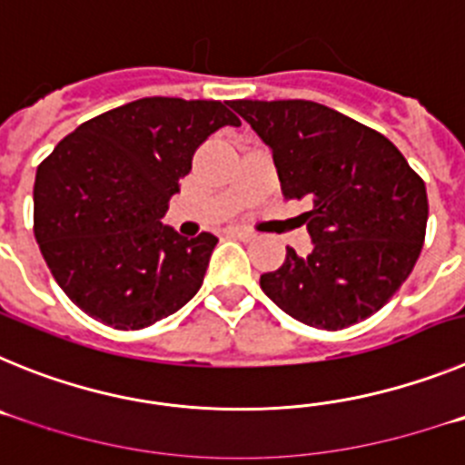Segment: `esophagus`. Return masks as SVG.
Masks as SVG:
<instances>
[{
	"mask_svg": "<svg viewBox=\"0 0 465 465\" xmlns=\"http://www.w3.org/2000/svg\"><path fill=\"white\" fill-rule=\"evenodd\" d=\"M228 235L232 237H240V240H253L256 237V232L249 228H240V225H232V228H228Z\"/></svg>",
	"mask_w": 465,
	"mask_h": 465,
	"instance_id": "obj_1",
	"label": "esophagus"
}]
</instances>
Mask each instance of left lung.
<instances>
[{"instance_id": "8db88e82", "label": "left lung", "mask_w": 465, "mask_h": 465, "mask_svg": "<svg viewBox=\"0 0 465 465\" xmlns=\"http://www.w3.org/2000/svg\"><path fill=\"white\" fill-rule=\"evenodd\" d=\"M232 109L272 149L286 200L302 213L314 249L286 252L261 289L298 322L342 331L391 300L426 237L424 179L381 133L307 100H235Z\"/></svg>"}]
</instances>
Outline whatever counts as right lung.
<instances>
[{
	"label": "right lung",
	"instance_id": "obj_1",
	"mask_svg": "<svg viewBox=\"0 0 465 465\" xmlns=\"http://www.w3.org/2000/svg\"><path fill=\"white\" fill-rule=\"evenodd\" d=\"M223 125H240L223 102L143 97L81 123L41 163L35 237L74 305L139 331L200 291L219 240H188L160 219L197 146Z\"/></svg>",
	"mask_w": 465,
	"mask_h": 465
}]
</instances>
